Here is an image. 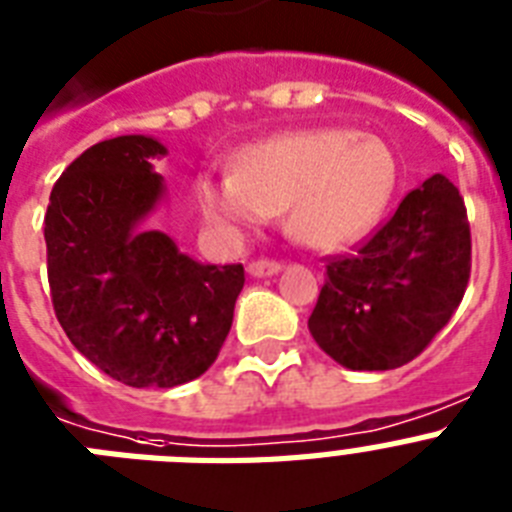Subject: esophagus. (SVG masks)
Listing matches in <instances>:
<instances>
[{"label": "esophagus", "instance_id": "esophagus-1", "mask_svg": "<svg viewBox=\"0 0 512 512\" xmlns=\"http://www.w3.org/2000/svg\"><path fill=\"white\" fill-rule=\"evenodd\" d=\"M283 265L276 263V260H255V263H249L247 270H249V276H255V278H265V276H276L278 270H281Z\"/></svg>", "mask_w": 512, "mask_h": 512}]
</instances>
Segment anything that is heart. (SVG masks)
Returning a JSON list of instances; mask_svg holds the SVG:
<instances>
[{
	"instance_id": "b5f03b06",
	"label": "heart",
	"mask_w": 512,
	"mask_h": 512,
	"mask_svg": "<svg viewBox=\"0 0 512 512\" xmlns=\"http://www.w3.org/2000/svg\"><path fill=\"white\" fill-rule=\"evenodd\" d=\"M395 187L398 158L382 137L315 127L249 145L234 158V174H197L195 203L229 242L286 213L291 239L338 249L380 221Z\"/></svg>"
}]
</instances>
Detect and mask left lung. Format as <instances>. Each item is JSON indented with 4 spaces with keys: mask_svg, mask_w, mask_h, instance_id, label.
<instances>
[{
    "mask_svg": "<svg viewBox=\"0 0 512 512\" xmlns=\"http://www.w3.org/2000/svg\"><path fill=\"white\" fill-rule=\"evenodd\" d=\"M325 270L309 315L317 346L364 372L409 364L466 294L471 231L461 192L442 174L429 176L351 255L328 257Z\"/></svg>",
    "mask_w": 512,
    "mask_h": 512,
    "instance_id": "1",
    "label": "left lung"
}]
</instances>
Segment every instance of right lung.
I'll return each mask as SVG.
<instances>
[{
    "mask_svg": "<svg viewBox=\"0 0 512 512\" xmlns=\"http://www.w3.org/2000/svg\"><path fill=\"white\" fill-rule=\"evenodd\" d=\"M156 137L90 145L64 169L44 218L59 325L85 359L130 388H174L216 362L242 265H203L143 221L163 200Z\"/></svg>",
    "mask_w": 512,
    "mask_h": 512,
    "instance_id": "obj_1",
    "label": "right lung"
}]
</instances>
